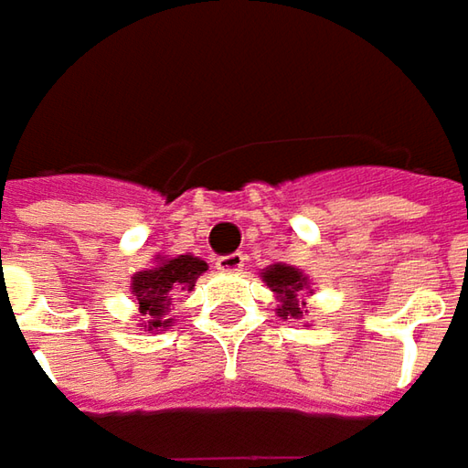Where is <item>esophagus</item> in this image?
I'll list each match as a JSON object with an SVG mask.
<instances>
[{"label":"esophagus","instance_id":"obj_1","mask_svg":"<svg viewBox=\"0 0 468 468\" xmlns=\"http://www.w3.org/2000/svg\"><path fill=\"white\" fill-rule=\"evenodd\" d=\"M218 269L225 274H238L243 269V253H230V256H219Z\"/></svg>","mask_w":468,"mask_h":468}]
</instances>
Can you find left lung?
I'll list each match as a JSON object with an SVG mask.
<instances>
[{
	"instance_id": "1",
	"label": "left lung",
	"mask_w": 468,
	"mask_h": 468,
	"mask_svg": "<svg viewBox=\"0 0 468 468\" xmlns=\"http://www.w3.org/2000/svg\"><path fill=\"white\" fill-rule=\"evenodd\" d=\"M261 280L277 295V308L274 311H277L280 318L300 321L303 315L308 314L305 305H308V295H314V290H311L314 282L308 280V274L303 269L277 261V264L261 269Z\"/></svg>"
}]
</instances>
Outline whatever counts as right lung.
I'll list each match as a JSON object with an SVG mask.
<instances>
[{
    "instance_id": "add662e5",
    "label": "right lung",
    "mask_w": 468,
    "mask_h": 468,
    "mask_svg": "<svg viewBox=\"0 0 468 468\" xmlns=\"http://www.w3.org/2000/svg\"><path fill=\"white\" fill-rule=\"evenodd\" d=\"M207 271V261L191 253L181 256H154L150 269L132 274V300L137 305L139 329L147 334H160L170 329V305L181 292H191L197 280Z\"/></svg>"
}]
</instances>
